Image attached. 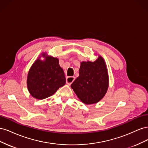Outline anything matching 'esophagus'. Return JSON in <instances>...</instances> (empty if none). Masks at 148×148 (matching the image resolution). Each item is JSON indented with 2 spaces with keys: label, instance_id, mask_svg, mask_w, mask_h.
<instances>
[{
  "label": "esophagus",
  "instance_id": "obj_1",
  "mask_svg": "<svg viewBox=\"0 0 148 148\" xmlns=\"http://www.w3.org/2000/svg\"><path fill=\"white\" fill-rule=\"evenodd\" d=\"M75 80V77H67L66 79V84L68 85H70L71 83L73 82V81Z\"/></svg>",
  "mask_w": 148,
  "mask_h": 148
}]
</instances>
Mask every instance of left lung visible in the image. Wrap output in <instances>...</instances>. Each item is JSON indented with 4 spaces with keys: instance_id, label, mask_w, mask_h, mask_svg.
<instances>
[{
    "instance_id": "8db88e82",
    "label": "left lung",
    "mask_w": 148,
    "mask_h": 148,
    "mask_svg": "<svg viewBox=\"0 0 148 148\" xmlns=\"http://www.w3.org/2000/svg\"><path fill=\"white\" fill-rule=\"evenodd\" d=\"M79 77L71 84L78 99L85 104H93L104 97L109 84L104 59L99 56L95 62H82Z\"/></svg>"
}]
</instances>
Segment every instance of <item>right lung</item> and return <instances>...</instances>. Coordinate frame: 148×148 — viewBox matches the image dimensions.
<instances>
[{"label": "right lung", "instance_id": "add662e5", "mask_svg": "<svg viewBox=\"0 0 148 148\" xmlns=\"http://www.w3.org/2000/svg\"><path fill=\"white\" fill-rule=\"evenodd\" d=\"M41 57L45 59L42 60ZM59 63L57 58L43 52L31 65L26 83L28 91L34 98L46 99L65 84L64 71Z\"/></svg>", "mask_w": 148, "mask_h": 148}]
</instances>
